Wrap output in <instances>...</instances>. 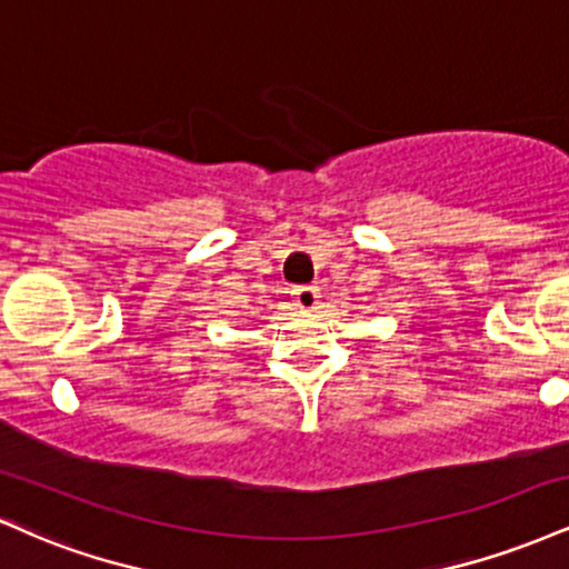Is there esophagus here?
<instances>
[{
	"label": "esophagus",
	"mask_w": 569,
	"mask_h": 569,
	"mask_svg": "<svg viewBox=\"0 0 569 569\" xmlns=\"http://www.w3.org/2000/svg\"><path fill=\"white\" fill-rule=\"evenodd\" d=\"M293 302H297L299 310H305V312L316 310L318 289H312V286H299V289H293Z\"/></svg>",
	"instance_id": "esophagus-1"
}]
</instances>
